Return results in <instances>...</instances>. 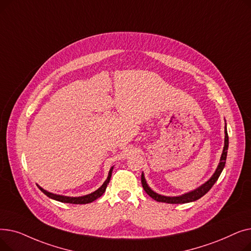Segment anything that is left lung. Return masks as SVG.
<instances>
[{
  "label": "left lung",
  "instance_id": "obj_1",
  "mask_svg": "<svg viewBox=\"0 0 251 251\" xmlns=\"http://www.w3.org/2000/svg\"><path fill=\"white\" fill-rule=\"evenodd\" d=\"M228 146H229V136H228V132H227V129L225 127V146H224V150H223V153L221 156V161L220 164L216 170L215 174L212 176L207 182H205L203 185H201V187H199L197 189L186 193V194H183L181 196H174V197H170V196H164V195H160L155 192H153L147 184L146 179H144L143 174H141V184H142V187L144 189L151 199H153L156 201H161V202H166V203H186V202H191L194 201L200 200L201 197H202L205 193H207L209 191V189L214 186V184L216 183V181L219 179L222 171L225 167L226 164V159H227V152H228Z\"/></svg>",
  "mask_w": 251,
  "mask_h": 251
}]
</instances>
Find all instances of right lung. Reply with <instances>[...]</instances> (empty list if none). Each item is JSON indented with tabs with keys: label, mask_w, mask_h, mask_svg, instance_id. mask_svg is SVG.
I'll list each match as a JSON object with an SVG mask.
<instances>
[{
	"label": "right lung",
	"mask_w": 251,
	"mask_h": 251,
	"mask_svg": "<svg viewBox=\"0 0 251 251\" xmlns=\"http://www.w3.org/2000/svg\"><path fill=\"white\" fill-rule=\"evenodd\" d=\"M112 171H113V167L111 168L110 172H109V176L107 178V180L104 181V183L102 184V185L98 189L96 190L95 192H92L90 194H87V195H84V196H79V197H68V196H63V195H57V194H52L50 192H48L46 191L45 189H43L42 187L38 188L41 189L47 196H49L50 199L51 200H55V201H61V202H66V203H74V204H85V203H89V202H92L94 201H96L97 199H99V197H100L103 192L105 191V188H107L108 184L110 182V179H111V176H112Z\"/></svg>",
	"instance_id": "add662e5"
}]
</instances>
